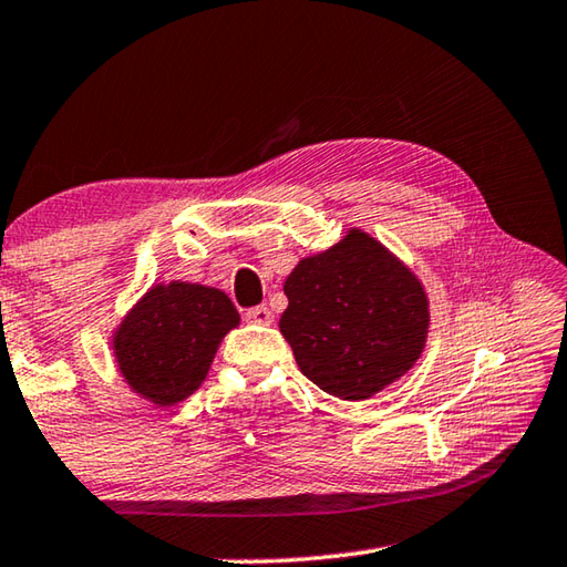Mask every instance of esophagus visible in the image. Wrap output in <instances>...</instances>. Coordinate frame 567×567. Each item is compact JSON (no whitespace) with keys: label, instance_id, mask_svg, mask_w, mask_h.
<instances>
[{"label":"esophagus","instance_id":"1","mask_svg":"<svg viewBox=\"0 0 567 567\" xmlns=\"http://www.w3.org/2000/svg\"><path fill=\"white\" fill-rule=\"evenodd\" d=\"M245 319H248V322H252V324H272L275 317L265 305H260V307H250V310L245 312Z\"/></svg>","mask_w":567,"mask_h":567}]
</instances>
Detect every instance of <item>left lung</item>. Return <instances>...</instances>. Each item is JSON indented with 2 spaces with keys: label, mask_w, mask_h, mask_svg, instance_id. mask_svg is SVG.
<instances>
[{
  "label": "left lung",
  "mask_w": 567,
  "mask_h": 567,
  "mask_svg": "<svg viewBox=\"0 0 567 567\" xmlns=\"http://www.w3.org/2000/svg\"><path fill=\"white\" fill-rule=\"evenodd\" d=\"M280 332L300 372L344 401L374 396L424 352L429 297L409 267L352 228L285 280Z\"/></svg>",
  "instance_id": "obj_1"
}]
</instances>
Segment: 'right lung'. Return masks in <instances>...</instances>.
I'll use <instances>...</instances> for the list:
<instances>
[{"instance_id": "obj_1", "label": "right lung", "mask_w": 567, "mask_h": 567, "mask_svg": "<svg viewBox=\"0 0 567 567\" xmlns=\"http://www.w3.org/2000/svg\"><path fill=\"white\" fill-rule=\"evenodd\" d=\"M238 324L223 290L181 280L153 285L113 332V357L138 396L173 406L205 382L223 337Z\"/></svg>"}]
</instances>
